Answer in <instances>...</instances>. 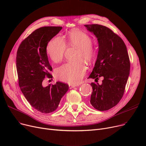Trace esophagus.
I'll list each match as a JSON object with an SVG mask.
<instances>
[{
	"mask_svg": "<svg viewBox=\"0 0 146 146\" xmlns=\"http://www.w3.org/2000/svg\"><path fill=\"white\" fill-rule=\"evenodd\" d=\"M69 86V88L70 89H72V88H75L76 86H77L76 85H68Z\"/></svg>",
	"mask_w": 146,
	"mask_h": 146,
	"instance_id": "1",
	"label": "esophagus"
}]
</instances>
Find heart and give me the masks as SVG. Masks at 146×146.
Instances as JSON below:
<instances>
[{
  "mask_svg": "<svg viewBox=\"0 0 146 146\" xmlns=\"http://www.w3.org/2000/svg\"><path fill=\"white\" fill-rule=\"evenodd\" d=\"M68 47L78 48L76 61L67 63L58 67L55 72L57 78L69 84H77L86 72V67L81 60L88 63L92 61L96 56V51L92 45V40L86 33L74 29L69 33L64 41L60 36H56L48 42L46 51L54 63L62 60Z\"/></svg>",
  "mask_w": 146,
  "mask_h": 146,
  "instance_id": "obj_1",
  "label": "heart"
}]
</instances>
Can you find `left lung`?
I'll return each mask as SVG.
<instances>
[{
    "label": "left lung",
    "instance_id": "left-lung-1",
    "mask_svg": "<svg viewBox=\"0 0 146 146\" xmlns=\"http://www.w3.org/2000/svg\"><path fill=\"white\" fill-rule=\"evenodd\" d=\"M85 26L99 44L96 63L88 78L96 82L104 78L101 85L90 84L93 92L90 102L96 110L106 111L117 105L124 95L130 70L128 54L123 40L110 28L98 24Z\"/></svg>",
    "mask_w": 146,
    "mask_h": 146
}]
</instances>
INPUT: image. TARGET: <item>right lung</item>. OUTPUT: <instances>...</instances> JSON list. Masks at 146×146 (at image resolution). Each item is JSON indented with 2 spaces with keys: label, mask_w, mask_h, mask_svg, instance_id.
Returning a JSON list of instances; mask_svg holds the SVG:
<instances>
[{
  "label": "right lung",
  "mask_w": 146,
  "mask_h": 146,
  "mask_svg": "<svg viewBox=\"0 0 146 146\" xmlns=\"http://www.w3.org/2000/svg\"><path fill=\"white\" fill-rule=\"evenodd\" d=\"M61 29V27L38 28L22 41L17 51V70L20 89L30 105L44 113L57 110L68 89V85L60 82L42 86L44 78H52L46 47Z\"/></svg>",
  "instance_id": "obj_1"
}]
</instances>
